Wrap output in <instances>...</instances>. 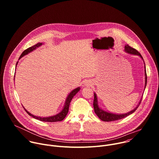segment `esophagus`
Returning a JSON list of instances; mask_svg holds the SVG:
<instances>
[{
  "label": "esophagus",
  "mask_w": 159,
  "mask_h": 159,
  "mask_svg": "<svg viewBox=\"0 0 159 159\" xmlns=\"http://www.w3.org/2000/svg\"><path fill=\"white\" fill-rule=\"evenodd\" d=\"M90 84H91V83H89V82H86L85 83V85H90Z\"/></svg>",
  "instance_id": "obj_1"
}]
</instances>
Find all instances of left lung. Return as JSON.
I'll list each match as a JSON object with an SVG mask.
<instances>
[{
	"mask_svg": "<svg viewBox=\"0 0 159 159\" xmlns=\"http://www.w3.org/2000/svg\"><path fill=\"white\" fill-rule=\"evenodd\" d=\"M125 52L126 53H128V54L139 56L144 62L143 58L142 57L141 54L137 50L134 49L133 48H131V47L129 46V45H128V44L125 45ZM144 66H145V88L144 89H145L146 85H147V73H146V67H145V62H144ZM142 99V98H141V99H140L139 104L137 106V107H136L134 109H133V110H131V111H129L127 113H125V114H115V113H112V112H108V111H106L102 109L99 106L98 97H97L96 94L94 93V99L93 106H94V112L96 114V115L99 118L100 120H101L102 121H116V120L123 119V118H126V116L131 115L132 113H133L139 107L140 104L141 103Z\"/></svg>",
	"mask_w": 159,
	"mask_h": 159,
	"instance_id": "8db88e82",
	"label": "left lung"
}]
</instances>
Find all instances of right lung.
I'll use <instances>...</instances> for the list:
<instances>
[{
  "mask_svg": "<svg viewBox=\"0 0 159 159\" xmlns=\"http://www.w3.org/2000/svg\"><path fill=\"white\" fill-rule=\"evenodd\" d=\"M44 43H37L36 44L34 45V46L26 49V50H25L22 53V54L20 55L19 60L20 58H21L22 57H24L26 55H28V53H31V52H33V50H36L37 48L39 47L40 46H41L42 44H43ZM17 63L18 61L16 63V66L17 65ZM80 89V87H78L77 88L74 89L73 90H72V91L69 93V94L68 95L66 100H65V104L63 106V107L62 109V110L59 112L58 113L57 115H55L54 116H48V117H40V116H34L32 114H31V113L30 112H28L25 108V107L23 106L25 110L26 111V112L28 113V114L31 116V117L36 119V120H38L39 121H44V122H57V121H62L66 116L68 112H69V106H70V103L72 101V99H73L74 96L79 91Z\"/></svg>",
  "mask_w": 159,
  "mask_h": 159,
  "instance_id": "right-lung-1",
  "label": "right lung"
}]
</instances>
